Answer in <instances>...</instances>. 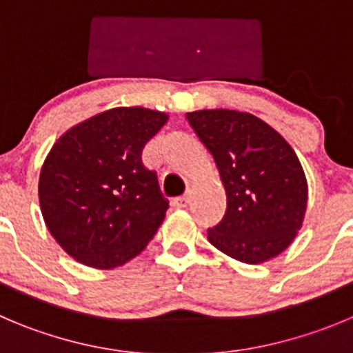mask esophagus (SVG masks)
<instances>
[{
  "label": "esophagus",
  "mask_w": 353,
  "mask_h": 353,
  "mask_svg": "<svg viewBox=\"0 0 353 353\" xmlns=\"http://www.w3.org/2000/svg\"><path fill=\"white\" fill-rule=\"evenodd\" d=\"M190 199H192V192H186L183 196H179V199L174 200L172 203L176 209H186L188 203H190Z\"/></svg>",
  "instance_id": "1"
}]
</instances>
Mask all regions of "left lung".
Here are the masks:
<instances>
[{"label":"left lung","instance_id":"obj_1","mask_svg":"<svg viewBox=\"0 0 353 353\" xmlns=\"http://www.w3.org/2000/svg\"><path fill=\"white\" fill-rule=\"evenodd\" d=\"M212 154L226 193L223 221L207 230L217 251L247 265L284 252L308 205L305 170L288 141L261 118L235 110L186 113Z\"/></svg>","mask_w":353,"mask_h":353}]
</instances>
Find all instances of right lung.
<instances>
[{
	"label": "right lung",
	"instance_id": "add662e5",
	"mask_svg": "<svg viewBox=\"0 0 353 353\" xmlns=\"http://www.w3.org/2000/svg\"><path fill=\"white\" fill-rule=\"evenodd\" d=\"M169 121L150 108H113L65 130L43 161L38 199L55 242L78 263L111 270L144 251L165 217L143 148Z\"/></svg>",
	"mask_w": 353,
	"mask_h": 353
}]
</instances>
